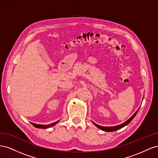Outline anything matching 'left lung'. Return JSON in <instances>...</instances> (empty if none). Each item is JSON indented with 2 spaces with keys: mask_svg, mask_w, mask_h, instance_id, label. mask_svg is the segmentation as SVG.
<instances>
[{
  "mask_svg": "<svg viewBox=\"0 0 158 158\" xmlns=\"http://www.w3.org/2000/svg\"><path fill=\"white\" fill-rule=\"evenodd\" d=\"M138 110H139V109H138ZM138 110L136 112H135L134 114L131 117V118H130V119H128L127 121H126L124 123H123L122 124L118 125V126H116V127H102V126H99V125H98V124H95V123H94L93 121H92V123H93L94 125H95L97 128H100L101 130H103V131H106V132H113V131H116V130H118V129H120V128H123L124 127H125V126H127V124H128L130 123V122L132 121V120L134 118L135 116L136 115Z\"/></svg>",
  "mask_w": 158,
  "mask_h": 158,
  "instance_id": "obj_1",
  "label": "left lung"
}]
</instances>
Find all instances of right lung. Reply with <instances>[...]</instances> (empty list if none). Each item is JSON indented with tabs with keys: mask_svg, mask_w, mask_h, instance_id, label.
<instances>
[{
	"mask_svg": "<svg viewBox=\"0 0 158 158\" xmlns=\"http://www.w3.org/2000/svg\"><path fill=\"white\" fill-rule=\"evenodd\" d=\"M58 122H56V123H53L52 124H48V125H42V124H34V123H31V124H32L34 127H35V128H48L49 127H53V126H54L55 124H56Z\"/></svg>",
	"mask_w": 158,
	"mask_h": 158,
	"instance_id": "right-lung-1",
	"label": "right lung"
}]
</instances>
